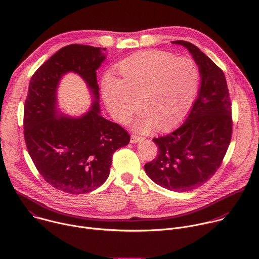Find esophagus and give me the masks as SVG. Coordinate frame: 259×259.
I'll return each instance as SVG.
<instances>
[{"label": "esophagus", "instance_id": "1", "mask_svg": "<svg viewBox=\"0 0 259 259\" xmlns=\"http://www.w3.org/2000/svg\"><path fill=\"white\" fill-rule=\"evenodd\" d=\"M142 138H143V137L140 136V135H138V134H132V135H131V142H132V143L138 142V141H140Z\"/></svg>", "mask_w": 259, "mask_h": 259}]
</instances>
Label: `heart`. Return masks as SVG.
Here are the masks:
<instances>
[{"instance_id": "b5f03b06", "label": "heart", "mask_w": 259, "mask_h": 259, "mask_svg": "<svg viewBox=\"0 0 259 259\" xmlns=\"http://www.w3.org/2000/svg\"><path fill=\"white\" fill-rule=\"evenodd\" d=\"M120 79L106 78L102 97L115 120L127 122L140 107L144 114L135 128L145 132L153 124L159 129L172 127L182 120L196 98L200 67L190 57L160 50L130 56L118 64ZM140 103H138V100Z\"/></svg>"}]
</instances>
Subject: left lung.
<instances>
[{"label": "left lung", "instance_id": "8db88e82", "mask_svg": "<svg viewBox=\"0 0 259 259\" xmlns=\"http://www.w3.org/2000/svg\"><path fill=\"white\" fill-rule=\"evenodd\" d=\"M173 44L182 45L192 53L200 67L201 88L184 123L153 139L158 155L144 169L159 186L187 192L201 187L223 164L233 133L232 102L223 69L194 44Z\"/></svg>", "mask_w": 259, "mask_h": 259}]
</instances>
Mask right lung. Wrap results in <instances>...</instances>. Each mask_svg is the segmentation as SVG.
<instances>
[{
  "mask_svg": "<svg viewBox=\"0 0 259 259\" xmlns=\"http://www.w3.org/2000/svg\"><path fill=\"white\" fill-rule=\"evenodd\" d=\"M104 51L81 44L61 48L34 71L24 103V140L35 168L50 186L70 195L99 188L114 153L130 141L122 126L99 115L96 69ZM67 71L79 73L95 95L93 109L78 119L57 115L56 88Z\"/></svg>",
  "mask_w": 259,
  "mask_h": 259,
  "instance_id": "add662e5",
  "label": "right lung"
}]
</instances>
